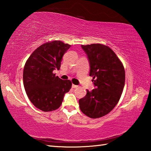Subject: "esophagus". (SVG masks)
I'll list each match as a JSON object with an SVG mask.
<instances>
[{
    "mask_svg": "<svg viewBox=\"0 0 151 151\" xmlns=\"http://www.w3.org/2000/svg\"><path fill=\"white\" fill-rule=\"evenodd\" d=\"M72 88H76V87H78V85H73V84H72Z\"/></svg>",
    "mask_w": 151,
    "mask_h": 151,
    "instance_id": "1",
    "label": "esophagus"
}]
</instances>
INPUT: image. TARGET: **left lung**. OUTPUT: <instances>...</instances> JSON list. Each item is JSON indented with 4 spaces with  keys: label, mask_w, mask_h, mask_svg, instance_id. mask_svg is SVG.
I'll list each match as a JSON object with an SVG mask.
<instances>
[{
    "label": "left lung",
    "mask_w": 151,
    "mask_h": 151,
    "mask_svg": "<svg viewBox=\"0 0 151 151\" xmlns=\"http://www.w3.org/2000/svg\"><path fill=\"white\" fill-rule=\"evenodd\" d=\"M89 60V76L95 89L79 101L81 112L91 118L109 114L121 97L125 85V70L114 52L106 45H81Z\"/></svg>",
    "instance_id": "left-lung-1"
}]
</instances>
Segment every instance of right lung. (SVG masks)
Listing matches in <instances>:
<instances>
[{
  "instance_id": "right-lung-1",
  "label": "right lung",
  "mask_w": 151,
  "mask_h": 151,
  "mask_svg": "<svg viewBox=\"0 0 151 151\" xmlns=\"http://www.w3.org/2000/svg\"><path fill=\"white\" fill-rule=\"evenodd\" d=\"M71 45L60 41L48 42L31 54L25 62L23 73L24 88L29 101L44 112L60 106L65 93L72 82L55 76L53 70H60L62 56Z\"/></svg>"
}]
</instances>
